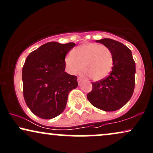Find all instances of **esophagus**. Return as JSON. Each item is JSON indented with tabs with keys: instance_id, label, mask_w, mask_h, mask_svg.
Wrapping results in <instances>:
<instances>
[{
	"instance_id": "esophagus-1",
	"label": "esophagus",
	"mask_w": 153,
	"mask_h": 153,
	"mask_svg": "<svg viewBox=\"0 0 153 153\" xmlns=\"http://www.w3.org/2000/svg\"><path fill=\"white\" fill-rule=\"evenodd\" d=\"M77 80H78V82L79 84H80L81 82H82V79L81 78H80V77H78V79H77Z\"/></svg>"
}]
</instances>
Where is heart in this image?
I'll return each mask as SVG.
<instances>
[{
  "instance_id": "heart-1",
  "label": "heart",
  "mask_w": 153,
  "mask_h": 153,
  "mask_svg": "<svg viewBox=\"0 0 153 153\" xmlns=\"http://www.w3.org/2000/svg\"><path fill=\"white\" fill-rule=\"evenodd\" d=\"M65 66L71 74L75 75L82 69L92 80L105 78L113 66V56L106 46L89 43L79 46L65 58Z\"/></svg>"
}]
</instances>
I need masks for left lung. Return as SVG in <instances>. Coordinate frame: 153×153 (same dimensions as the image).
<instances>
[{"label":"left lung","instance_id":"8db88e82","mask_svg":"<svg viewBox=\"0 0 153 153\" xmlns=\"http://www.w3.org/2000/svg\"><path fill=\"white\" fill-rule=\"evenodd\" d=\"M96 42L111 50L113 67L107 77L92 82V90L87 98L94 107L114 111L123 107L133 95L136 63L131 50L121 42L107 38Z\"/></svg>","mask_w":153,"mask_h":153}]
</instances>
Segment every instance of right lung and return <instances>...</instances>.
Returning a JSON list of instances; mask_svg holds the SVG:
<instances>
[{"instance_id": "right-lung-1", "label": "right lung", "mask_w": 153, "mask_h": 153, "mask_svg": "<svg viewBox=\"0 0 153 153\" xmlns=\"http://www.w3.org/2000/svg\"><path fill=\"white\" fill-rule=\"evenodd\" d=\"M73 42H48L31 52L22 68L23 96L36 117L51 119L64 111L68 95L78 86L75 75L65 72V55Z\"/></svg>"}]
</instances>
